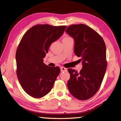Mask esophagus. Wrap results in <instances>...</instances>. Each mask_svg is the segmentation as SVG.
<instances>
[{
  "instance_id": "34e87169",
  "label": "esophagus",
  "mask_w": 121,
  "mask_h": 121,
  "mask_svg": "<svg viewBox=\"0 0 121 121\" xmlns=\"http://www.w3.org/2000/svg\"><path fill=\"white\" fill-rule=\"evenodd\" d=\"M60 69H61V72H66V71H67V69H66L65 68H64V67H61Z\"/></svg>"
}]
</instances>
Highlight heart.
Instances as JSON below:
<instances>
[{"mask_svg":"<svg viewBox=\"0 0 121 121\" xmlns=\"http://www.w3.org/2000/svg\"><path fill=\"white\" fill-rule=\"evenodd\" d=\"M72 39V38L68 36H66L63 38V40H67V39Z\"/></svg>","mask_w":121,"mask_h":121,"instance_id":"obj_1","label":"heart"}]
</instances>
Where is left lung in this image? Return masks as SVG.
Returning a JSON list of instances; mask_svg holds the SVG:
<instances>
[{"label":"left lung","instance_id":"8db88e82","mask_svg":"<svg viewBox=\"0 0 121 121\" xmlns=\"http://www.w3.org/2000/svg\"><path fill=\"white\" fill-rule=\"evenodd\" d=\"M65 32L74 39V53L82 63L79 72L68 69V89L76 99H88L98 91L106 73V45L101 36L86 25H71Z\"/></svg>","mask_w":121,"mask_h":121}]
</instances>
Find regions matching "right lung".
Instances as JSON below:
<instances>
[{
	"instance_id": "right-lung-1",
	"label": "right lung",
	"mask_w": 121,
	"mask_h": 121,
	"mask_svg": "<svg viewBox=\"0 0 121 121\" xmlns=\"http://www.w3.org/2000/svg\"><path fill=\"white\" fill-rule=\"evenodd\" d=\"M66 26L36 25L25 33L17 48V74L26 93L39 98L50 91L60 73L58 66L50 67L43 62L53 42L63 34Z\"/></svg>"
}]
</instances>
